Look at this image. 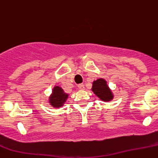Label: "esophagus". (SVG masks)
I'll return each instance as SVG.
<instances>
[{"label": "esophagus", "instance_id": "esophagus-1", "mask_svg": "<svg viewBox=\"0 0 158 158\" xmlns=\"http://www.w3.org/2000/svg\"><path fill=\"white\" fill-rule=\"evenodd\" d=\"M78 87H79V89H81V90H82V89H85V86H84L83 84H79V86H78Z\"/></svg>", "mask_w": 158, "mask_h": 158}]
</instances>
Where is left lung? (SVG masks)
Segmentation results:
<instances>
[{"instance_id": "left-lung-1", "label": "left lung", "mask_w": 158, "mask_h": 158, "mask_svg": "<svg viewBox=\"0 0 158 158\" xmlns=\"http://www.w3.org/2000/svg\"><path fill=\"white\" fill-rule=\"evenodd\" d=\"M91 89L94 94L103 101H110L114 98V94L104 79L101 78L94 81Z\"/></svg>"}]
</instances>
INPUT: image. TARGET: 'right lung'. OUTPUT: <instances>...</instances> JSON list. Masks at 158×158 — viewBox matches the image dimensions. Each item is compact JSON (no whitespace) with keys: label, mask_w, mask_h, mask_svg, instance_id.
Returning <instances> with one entry per match:
<instances>
[{"label":"right lung","mask_w":158,"mask_h":158,"mask_svg":"<svg viewBox=\"0 0 158 158\" xmlns=\"http://www.w3.org/2000/svg\"><path fill=\"white\" fill-rule=\"evenodd\" d=\"M69 94L59 86H55L52 89V94L49 97V104L53 107L58 108L62 107L67 101Z\"/></svg>","instance_id":"right-lung-1"}]
</instances>
